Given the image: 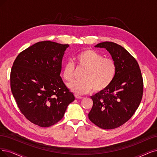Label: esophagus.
I'll list each match as a JSON object with an SVG mask.
<instances>
[{
    "label": "esophagus",
    "mask_w": 157,
    "mask_h": 157,
    "mask_svg": "<svg viewBox=\"0 0 157 157\" xmlns=\"http://www.w3.org/2000/svg\"><path fill=\"white\" fill-rule=\"evenodd\" d=\"M75 98H76V99H83V97H82V96H79V95H77V94H75Z\"/></svg>",
    "instance_id": "obj_1"
}]
</instances>
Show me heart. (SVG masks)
<instances>
[{"mask_svg": "<svg viewBox=\"0 0 157 157\" xmlns=\"http://www.w3.org/2000/svg\"><path fill=\"white\" fill-rule=\"evenodd\" d=\"M79 67L85 68L82 81H75L68 84L69 90L75 94H85L92 90L101 92L111 85L117 74L115 62L92 49L83 50L77 55ZM75 65L72 61H67L63 70V76L67 82L74 77Z\"/></svg>", "mask_w": 157, "mask_h": 157, "instance_id": "1", "label": "heart"}]
</instances>
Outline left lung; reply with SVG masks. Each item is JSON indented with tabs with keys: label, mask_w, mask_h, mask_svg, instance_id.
Here are the masks:
<instances>
[{
	"label": "left lung",
	"mask_w": 157,
	"mask_h": 157,
	"mask_svg": "<svg viewBox=\"0 0 157 157\" xmlns=\"http://www.w3.org/2000/svg\"><path fill=\"white\" fill-rule=\"evenodd\" d=\"M95 47L109 52L117 74L106 90L91 96L93 105L88 116L100 128L113 129L125 124L136 111L142 98L143 79L136 60L121 46L106 41Z\"/></svg>",
	"instance_id": "left-lung-1"
}]
</instances>
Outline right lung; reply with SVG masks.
Segmentation results:
<instances>
[{
	"label": "right lung",
	"instance_id": "add662e5",
	"mask_svg": "<svg viewBox=\"0 0 157 157\" xmlns=\"http://www.w3.org/2000/svg\"><path fill=\"white\" fill-rule=\"evenodd\" d=\"M68 44L50 40L38 42L21 52L10 74L11 90L21 112L42 127L61 120L75 97L60 74Z\"/></svg>",
	"mask_w": 157,
	"mask_h": 157
}]
</instances>
